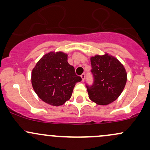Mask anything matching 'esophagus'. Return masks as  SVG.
<instances>
[{
	"mask_svg": "<svg viewBox=\"0 0 150 150\" xmlns=\"http://www.w3.org/2000/svg\"><path fill=\"white\" fill-rule=\"evenodd\" d=\"M81 77H82V80L84 81L85 79V73H82V75H81Z\"/></svg>",
	"mask_w": 150,
	"mask_h": 150,
	"instance_id": "1",
	"label": "esophagus"
}]
</instances>
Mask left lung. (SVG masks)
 Segmentation results:
<instances>
[{"label": "left lung", "instance_id": "obj_1", "mask_svg": "<svg viewBox=\"0 0 150 150\" xmlns=\"http://www.w3.org/2000/svg\"><path fill=\"white\" fill-rule=\"evenodd\" d=\"M94 82L86 85L89 98L99 105H107L116 100L124 89L127 73L117 58L106 53L90 58Z\"/></svg>", "mask_w": 150, "mask_h": 150}]
</instances>
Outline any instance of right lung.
<instances>
[{
    "label": "right lung",
    "mask_w": 150,
    "mask_h": 150,
    "mask_svg": "<svg viewBox=\"0 0 150 150\" xmlns=\"http://www.w3.org/2000/svg\"><path fill=\"white\" fill-rule=\"evenodd\" d=\"M82 78L68 63V55L61 52L46 53L32 72V84L38 97L52 106L63 105L69 100L73 88Z\"/></svg>",
    "instance_id": "right-lung-1"
}]
</instances>
